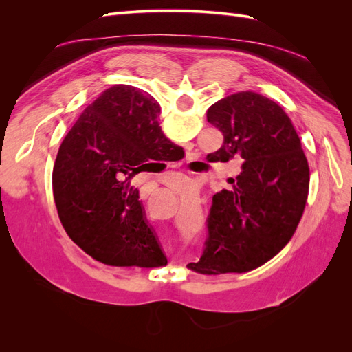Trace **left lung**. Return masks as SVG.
<instances>
[{
    "instance_id": "8db88e82",
    "label": "left lung",
    "mask_w": 352,
    "mask_h": 352,
    "mask_svg": "<svg viewBox=\"0 0 352 352\" xmlns=\"http://www.w3.org/2000/svg\"><path fill=\"white\" fill-rule=\"evenodd\" d=\"M207 120L223 133L211 162L239 160L230 190L212 197L207 239L189 267L204 274L260 267L289 242L301 220L310 170L289 117L260 94H232L211 105Z\"/></svg>"
}]
</instances>
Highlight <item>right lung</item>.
Listing matches in <instances>:
<instances>
[{
  "instance_id": "obj_1",
  "label": "right lung",
  "mask_w": 352,
  "mask_h": 352,
  "mask_svg": "<svg viewBox=\"0 0 352 352\" xmlns=\"http://www.w3.org/2000/svg\"><path fill=\"white\" fill-rule=\"evenodd\" d=\"M160 105L144 91L116 85L80 114L63 140L52 190L63 228L92 258L110 265L167 263L129 180L148 162H172L182 148L158 123Z\"/></svg>"
}]
</instances>
